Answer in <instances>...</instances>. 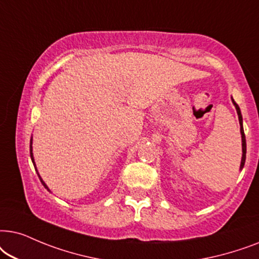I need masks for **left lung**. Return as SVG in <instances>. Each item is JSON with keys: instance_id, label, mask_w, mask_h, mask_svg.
I'll return each instance as SVG.
<instances>
[{"instance_id": "obj_1", "label": "left lung", "mask_w": 259, "mask_h": 259, "mask_svg": "<svg viewBox=\"0 0 259 259\" xmlns=\"http://www.w3.org/2000/svg\"><path fill=\"white\" fill-rule=\"evenodd\" d=\"M233 104L237 109V113H238V118H239V124H240V134H242V147H243V156H242V163H240V169H243L244 164H245V158H246V141H245V134H244V129H243V117L242 113H240V109L236 102L233 101Z\"/></svg>"}]
</instances>
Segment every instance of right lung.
Listing matches in <instances>:
<instances>
[{
    "instance_id": "add662e5",
    "label": "right lung",
    "mask_w": 259,
    "mask_h": 259,
    "mask_svg": "<svg viewBox=\"0 0 259 259\" xmlns=\"http://www.w3.org/2000/svg\"><path fill=\"white\" fill-rule=\"evenodd\" d=\"M30 157H32V161H33V163H34L33 153H32V140H30ZM35 169H36V168H35ZM37 175H39V174H37ZM39 178H40V175H39ZM40 181H41V184H42V185L45 186V188H47V189H48V187H47V186H46V184H45V182L42 181V179H41V178H40ZM48 191H50V189H48Z\"/></svg>"
}]
</instances>
